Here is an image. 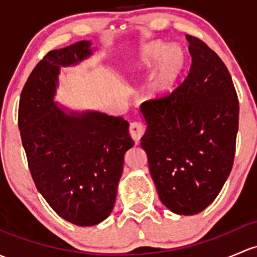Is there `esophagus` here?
<instances>
[{
    "label": "esophagus",
    "instance_id": "esophagus-1",
    "mask_svg": "<svg viewBox=\"0 0 257 257\" xmlns=\"http://www.w3.org/2000/svg\"><path fill=\"white\" fill-rule=\"evenodd\" d=\"M144 132H145V125L142 123V121H133V123H131V126H129V133H131V137L133 138L137 143L139 142L140 138L143 137Z\"/></svg>",
    "mask_w": 257,
    "mask_h": 257
}]
</instances>
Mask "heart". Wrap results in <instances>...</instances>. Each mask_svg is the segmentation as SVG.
Returning <instances> with one entry per match:
<instances>
[{
  "instance_id": "1",
  "label": "heart",
  "mask_w": 257,
  "mask_h": 257,
  "mask_svg": "<svg viewBox=\"0 0 257 257\" xmlns=\"http://www.w3.org/2000/svg\"><path fill=\"white\" fill-rule=\"evenodd\" d=\"M166 51L167 45L164 43H149L140 51L139 60L137 63L138 69H150L165 55L150 83V93L154 97H164L174 90L182 66V58L176 56V50H169L167 53Z\"/></svg>"
}]
</instances>
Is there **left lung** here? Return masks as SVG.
<instances>
[{
  "mask_svg": "<svg viewBox=\"0 0 257 257\" xmlns=\"http://www.w3.org/2000/svg\"><path fill=\"white\" fill-rule=\"evenodd\" d=\"M190 72L176 90L140 106L142 148L165 207L192 215L209 206L231 171L239 101L225 64L198 38L186 36Z\"/></svg>",
  "mask_w": 257,
  "mask_h": 257,
  "instance_id": "obj_1",
  "label": "left lung"
}]
</instances>
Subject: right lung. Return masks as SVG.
<instances>
[{
    "label": "right lung",
    "instance_id": "1",
    "mask_svg": "<svg viewBox=\"0 0 257 257\" xmlns=\"http://www.w3.org/2000/svg\"><path fill=\"white\" fill-rule=\"evenodd\" d=\"M81 40L51 50L29 75L21 93L18 126L37 190L65 220L101 223L112 212L124 154L134 145L129 123L99 112L65 113L54 103L60 66L92 54Z\"/></svg>",
    "mask_w": 257,
    "mask_h": 257
}]
</instances>
